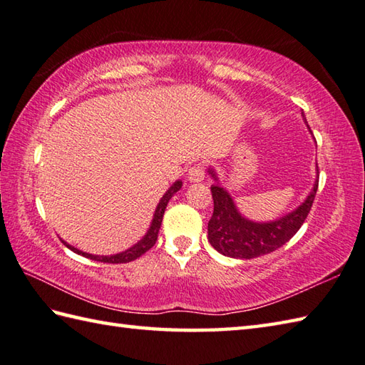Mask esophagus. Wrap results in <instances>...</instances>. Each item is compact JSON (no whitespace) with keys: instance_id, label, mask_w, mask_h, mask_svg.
<instances>
[{"instance_id":"1","label":"esophagus","mask_w":365,"mask_h":365,"mask_svg":"<svg viewBox=\"0 0 365 365\" xmlns=\"http://www.w3.org/2000/svg\"><path fill=\"white\" fill-rule=\"evenodd\" d=\"M188 180L191 183H197V182H202L204 177H205V169L202 165H195L192 168L188 169Z\"/></svg>"}]
</instances>
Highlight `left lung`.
Instances as JSON below:
<instances>
[{"mask_svg":"<svg viewBox=\"0 0 365 365\" xmlns=\"http://www.w3.org/2000/svg\"><path fill=\"white\" fill-rule=\"evenodd\" d=\"M301 115L307 125L304 113ZM315 170L314 187L297 208L273 221H254L238 210L235 200L226 188L221 187L218 174L210 166L208 174L216 183L212 185L215 208L208 221V242L220 254L232 259H254L276 251L297 234L311 212L319 188V168Z\"/></svg>","mask_w":365,"mask_h":365,"instance_id":"8db88e82","label":"left lung"}]
</instances>
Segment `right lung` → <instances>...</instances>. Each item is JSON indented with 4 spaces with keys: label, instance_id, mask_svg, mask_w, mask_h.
Segmentation results:
<instances>
[{
    "label": "right lung",
    "instance_id": "1",
    "mask_svg": "<svg viewBox=\"0 0 365 365\" xmlns=\"http://www.w3.org/2000/svg\"><path fill=\"white\" fill-rule=\"evenodd\" d=\"M182 185H183L182 180H175L173 185H170L169 190L160 199L157 208H155L152 222H150L149 229H147V232L144 234V237L139 240L138 243H135L133 246L128 247V250H125V251L118 252V254H111V255H96V254H89V252H84V251L76 250L75 246L64 242L63 238H61V242H63L71 251L83 255V257H88L91 260H97V262H103V263H127V262H131V260H136L138 257H141L144 252L149 251L150 247L155 245V242H157L158 232H160L161 222H163V215H165L168 202L170 200V197H173L175 192L182 188Z\"/></svg>",
    "mask_w": 365,
    "mask_h": 365
}]
</instances>
